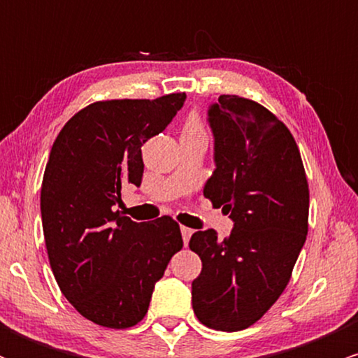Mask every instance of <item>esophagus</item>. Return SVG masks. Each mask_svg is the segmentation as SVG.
I'll return each instance as SVG.
<instances>
[{"label":"esophagus","instance_id":"34e87169","mask_svg":"<svg viewBox=\"0 0 358 358\" xmlns=\"http://www.w3.org/2000/svg\"><path fill=\"white\" fill-rule=\"evenodd\" d=\"M180 231H182V237H183V242H185V245H187V244H188V241H190V237H192V234H193V231H192V229L185 227V225H182V227H180Z\"/></svg>","mask_w":358,"mask_h":358}]
</instances>
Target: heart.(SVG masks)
Listing matches in <instances>:
<instances>
[{"label":"heart","mask_w":358,"mask_h":358,"mask_svg":"<svg viewBox=\"0 0 358 358\" xmlns=\"http://www.w3.org/2000/svg\"><path fill=\"white\" fill-rule=\"evenodd\" d=\"M182 136H199V138H207V129H205V124L202 117L196 113H192L190 116L185 121Z\"/></svg>","instance_id":"b5f03b06"}]
</instances>
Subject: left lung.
I'll list each match as a JSON object with an SVG mask.
<instances>
[{
  "mask_svg": "<svg viewBox=\"0 0 358 358\" xmlns=\"http://www.w3.org/2000/svg\"><path fill=\"white\" fill-rule=\"evenodd\" d=\"M215 171L203 188L231 213L224 241L213 229L192 236L202 259L192 282L196 318L219 331H239L262 318L289 282L308 234L310 190L301 155L282 121L256 101L224 94L208 110Z\"/></svg>",
  "mask_w": 358,
  "mask_h": 358,
  "instance_id": "obj_1",
  "label": "left lung"
}]
</instances>
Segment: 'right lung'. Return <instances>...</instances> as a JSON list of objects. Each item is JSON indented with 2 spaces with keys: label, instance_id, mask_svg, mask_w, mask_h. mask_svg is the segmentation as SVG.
<instances>
[{
  "label": "right lung",
  "instance_id": "right-lung-1",
  "mask_svg": "<svg viewBox=\"0 0 358 358\" xmlns=\"http://www.w3.org/2000/svg\"><path fill=\"white\" fill-rule=\"evenodd\" d=\"M185 92L85 106L53 143L40 208L48 261L60 291L84 318L124 330L148 313L155 282L183 248L170 215L138 224L116 210L143 178L141 146L170 124Z\"/></svg>",
  "mask_w": 358,
  "mask_h": 358
}]
</instances>
